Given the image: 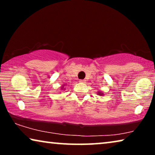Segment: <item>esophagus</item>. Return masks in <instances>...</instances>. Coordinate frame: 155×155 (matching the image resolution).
Segmentation results:
<instances>
[{
	"label": "esophagus",
	"instance_id": "esophagus-1",
	"mask_svg": "<svg viewBox=\"0 0 155 155\" xmlns=\"http://www.w3.org/2000/svg\"><path fill=\"white\" fill-rule=\"evenodd\" d=\"M79 82H80V83H85V80H80Z\"/></svg>",
	"mask_w": 155,
	"mask_h": 155
}]
</instances>
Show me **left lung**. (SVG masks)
Segmentation results:
<instances>
[{
  "instance_id": "obj_1",
  "label": "left lung",
  "mask_w": 155,
  "mask_h": 155,
  "mask_svg": "<svg viewBox=\"0 0 155 155\" xmlns=\"http://www.w3.org/2000/svg\"><path fill=\"white\" fill-rule=\"evenodd\" d=\"M97 94H98V95H99V96H102V95H104V93L101 92V91H98Z\"/></svg>"
}]
</instances>
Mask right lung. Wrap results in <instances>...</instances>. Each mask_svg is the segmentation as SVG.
Segmentation results:
<instances>
[{
    "instance_id": "right-lung-1",
    "label": "right lung",
    "mask_w": 155,
    "mask_h": 155,
    "mask_svg": "<svg viewBox=\"0 0 155 155\" xmlns=\"http://www.w3.org/2000/svg\"><path fill=\"white\" fill-rule=\"evenodd\" d=\"M65 84H63L62 87H61V90H65V89L64 88V86H65Z\"/></svg>"
}]
</instances>
